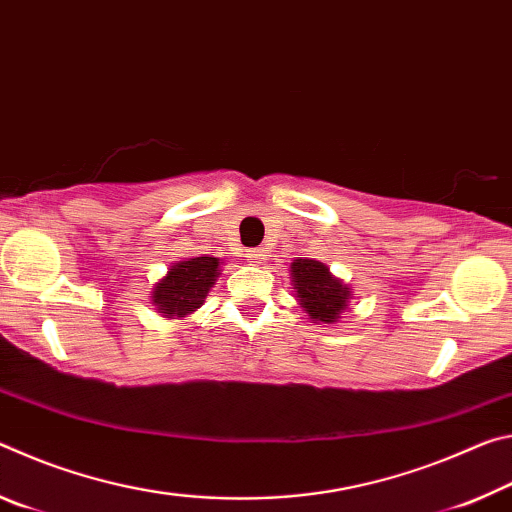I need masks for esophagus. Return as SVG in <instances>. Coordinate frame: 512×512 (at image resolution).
I'll return each instance as SVG.
<instances>
[{"instance_id":"1","label":"esophagus","mask_w":512,"mask_h":512,"mask_svg":"<svg viewBox=\"0 0 512 512\" xmlns=\"http://www.w3.org/2000/svg\"><path fill=\"white\" fill-rule=\"evenodd\" d=\"M246 257H248L253 264H262V259H266V250H264V248L246 250Z\"/></svg>"}]
</instances>
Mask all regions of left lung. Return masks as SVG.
<instances>
[{
  "label": "left lung",
  "instance_id": "left-lung-1",
  "mask_svg": "<svg viewBox=\"0 0 512 512\" xmlns=\"http://www.w3.org/2000/svg\"><path fill=\"white\" fill-rule=\"evenodd\" d=\"M298 305L316 325H336L350 309L354 291L318 259L298 257L289 266Z\"/></svg>",
  "mask_w": 512,
  "mask_h": 512
}]
</instances>
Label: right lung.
Here are the masks:
<instances>
[{
  "label": "right lung",
  "instance_id": "add662e5",
  "mask_svg": "<svg viewBox=\"0 0 512 512\" xmlns=\"http://www.w3.org/2000/svg\"><path fill=\"white\" fill-rule=\"evenodd\" d=\"M223 259L201 255L171 264L167 275L153 284L151 305L162 318L183 320L203 307L207 293L219 280Z\"/></svg>",
  "mask_w": 512,
  "mask_h": 512
}]
</instances>
